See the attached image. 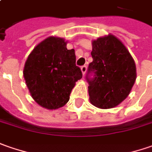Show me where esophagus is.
<instances>
[{
  "label": "esophagus",
  "instance_id": "esophagus-1",
  "mask_svg": "<svg viewBox=\"0 0 152 152\" xmlns=\"http://www.w3.org/2000/svg\"><path fill=\"white\" fill-rule=\"evenodd\" d=\"M86 66H82L81 67V72H82V74L83 75H85V73H86Z\"/></svg>",
  "mask_w": 152,
  "mask_h": 152
}]
</instances>
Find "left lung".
Segmentation results:
<instances>
[{
  "label": "left lung",
  "instance_id": "obj_1",
  "mask_svg": "<svg viewBox=\"0 0 152 152\" xmlns=\"http://www.w3.org/2000/svg\"><path fill=\"white\" fill-rule=\"evenodd\" d=\"M92 45V62L86 76L89 99L95 107L112 108L128 97L134 84V60L123 43L112 34L93 40Z\"/></svg>",
  "mask_w": 152,
  "mask_h": 152
}]
</instances>
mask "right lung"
Masks as SVG:
<instances>
[{
  "label": "right lung",
  "instance_id": "1",
  "mask_svg": "<svg viewBox=\"0 0 152 152\" xmlns=\"http://www.w3.org/2000/svg\"><path fill=\"white\" fill-rule=\"evenodd\" d=\"M23 76L35 102L47 109H57L69 101L82 73L76 66L75 50H67L64 39L49 37L30 53Z\"/></svg>",
  "mask_w": 152,
  "mask_h": 152
}]
</instances>
